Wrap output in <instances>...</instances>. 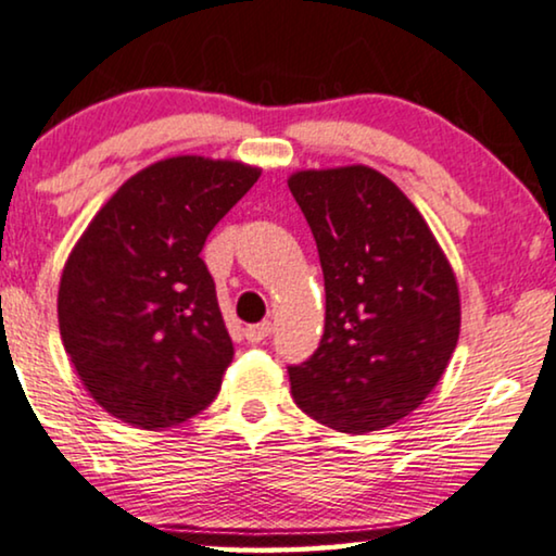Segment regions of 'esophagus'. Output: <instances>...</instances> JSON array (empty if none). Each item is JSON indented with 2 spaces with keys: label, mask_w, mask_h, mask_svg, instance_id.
Wrapping results in <instances>:
<instances>
[{
  "label": "esophagus",
  "mask_w": 556,
  "mask_h": 556,
  "mask_svg": "<svg viewBox=\"0 0 556 556\" xmlns=\"http://www.w3.org/2000/svg\"><path fill=\"white\" fill-rule=\"evenodd\" d=\"M271 332V323H260V325H249L244 330V338L252 342V345H256V342L267 340Z\"/></svg>",
  "instance_id": "esophagus-1"
}]
</instances>
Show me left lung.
<instances>
[{"mask_svg":"<svg viewBox=\"0 0 556 556\" xmlns=\"http://www.w3.org/2000/svg\"><path fill=\"white\" fill-rule=\"evenodd\" d=\"M289 191L317 241L325 334L289 367L300 408L370 433L431 395L460 332L458 281L410 199L370 166L296 170Z\"/></svg>","mask_w":556,"mask_h":556,"instance_id":"1","label":"left lung"}]
</instances>
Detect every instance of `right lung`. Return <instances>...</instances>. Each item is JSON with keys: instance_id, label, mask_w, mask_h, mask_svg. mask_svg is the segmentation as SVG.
Wrapping results in <instances>:
<instances>
[{"instance_id": "right-lung-1", "label": "right lung", "mask_w": 556, "mask_h": 556, "mask_svg": "<svg viewBox=\"0 0 556 556\" xmlns=\"http://www.w3.org/2000/svg\"><path fill=\"white\" fill-rule=\"evenodd\" d=\"M241 161L174 155L130 176L60 277L62 345L100 408L146 431L214 401L233 357L201 249L256 184Z\"/></svg>"}]
</instances>
